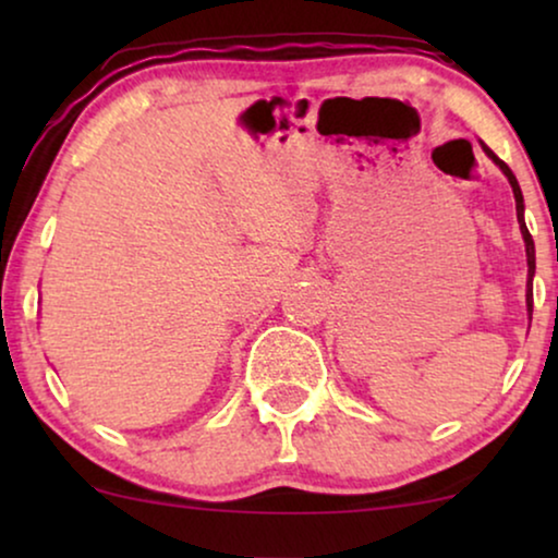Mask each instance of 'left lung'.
Listing matches in <instances>:
<instances>
[{"label":"left lung","instance_id":"1","mask_svg":"<svg viewBox=\"0 0 558 558\" xmlns=\"http://www.w3.org/2000/svg\"><path fill=\"white\" fill-rule=\"evenodd\" d=\"M487 157L493 159L495 165L500 167L502 174H506L510 187H513V195H515V213H518V223H521V233H523V241H525V256H529V294H525V304H529V312H533V274H536V248H533V239L529 233V228H525V220H523V195H521V187H518V180L515 174L510 172V167L502 162V159L495 157V151H490L485 147Z\"/></svg>","mask_w":558,"mask_h":558}]
</instances>
